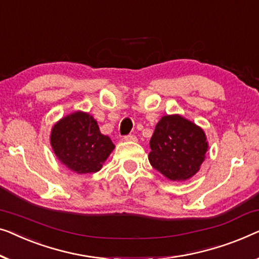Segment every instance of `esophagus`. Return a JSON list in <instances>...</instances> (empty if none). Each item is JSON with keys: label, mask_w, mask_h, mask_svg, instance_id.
<instances>
[{"label": "esophagus", "mask_w": 259, "mask_h": 259, "mask_svg": "<svg viewBox=\"0 0 259 259\" xmlns=\"http://www.w3.org/2000/svg\"><path fill=\"white\" fill-rule=\"evenodd\" d=\"M124 141H126V142H136L137 137L135 136V135H126V136H124Z\"/></svg>", "instance_id": "34e87169"}]
</instances>
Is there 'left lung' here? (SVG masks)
I'll use <instances>...</instances> for the list:
<instances>
[{
    "mask_svg": "<svg viewBox=\"0 0 259 259\" xmlns=\"http://www.w3.org/2000/svg\"><path fill=\"white\" fill-rule=\"evenodd\" d=\"M150 148V164L167 180L184 182L201 169L209 143L201 126L175 114L159 119Z\"/></svg>",
    "mask_w": 259,
    "mask_h": 259,
    "instance_id": "left-lung-1",
    "label": "left lung"
}]
</instances>
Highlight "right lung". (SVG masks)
Segmentation results:
<instances>
[{
	"mask_svg": "<svg viewBox=\"0 0 259 259\" xmlns=\"http://www.w3.org/2000/svg\"><path fill=\"white\" fill-rule=\"evenodd\" d=\"M50 144L62 164L81 175L100 171L115 149L110 137L100 131L96 119L81 110L54 124Z\"/></svg>",
	"mask_w": 259,
	"mask_h": 259,
	"instance_id": "obj_1",
	"label": "right lung"
}]
</instances>
